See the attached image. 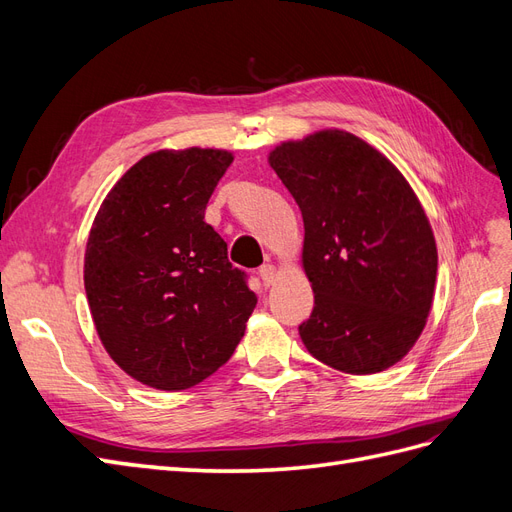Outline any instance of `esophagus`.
I'll use <instances>...</instances> for the list:
<instances>
[{
  "instance_id": "1",
  "label": "esophagus",
  "mask_w": 512,
  "mask_h": 512,
  "mask_svg": "<svg viewBox=\"0 0 512 512\" xmlns=\"http://www.w3.org/2000/svg\"><path fill=\"white\" fill-rule=\"evenodd\" d=\"M258 275H260L262 284H265V286L269 288V286H273V284H275V280H277V275H280V271H277V267H275V265H271V262H267V265H262V267H260Z\"/></svg>"
}]
</instances>
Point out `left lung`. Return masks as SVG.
<instances>
[{"mask_svg":"<svg viewBox=\"0 0 512 512\" xmlns=\"http://www.w3.org/2000/svg\"><path fill=\"white\" fill-rule=\"evenodd\" d=\"M269 166L303 213L301 265L314 312L299 327L309 354L344 374H378L421 337L438 250L399 168L363 138L327 128L284 141Z\"/></svg>","mask_w":512,"mask_h":512,"instance_id":"1","label":"left lung"}]
</instances>
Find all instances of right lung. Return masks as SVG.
Masks as SVG:
<instances>
[{"label":"right lung","instance_id":"1","mask_svg":"<svg viewBox=\"0 0 512 512\" xmlns=\"http://www.w3.org/2000/svg\"><path fill=\"white\" fill-rule=\"evenodd\" d=\"M226 149H160L106 194L85 247V292L108 356L151 389L183 391L235 352L256 294L205 222Z\"/></svg>","mask_w":512,"mask_h":512}]
</instances>
